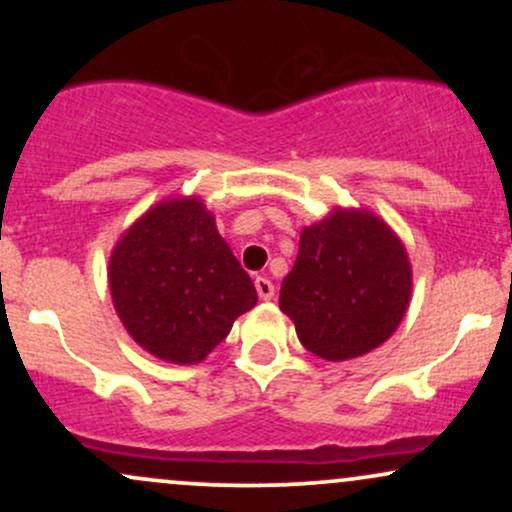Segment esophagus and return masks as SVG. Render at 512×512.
Instances as JSON below:
<instances>
[{
	"label": "esophagus",
	"mask_w": 512,
	"mask_h": 512,
	"mask_svg": "<svg viewBox=\"0 0 512 512\" xmlns=\"http://www.w3.org/2000/svg\"><path fill=\"white\" fill-rule=\"evenodd\" d=\"M255 289H257V296H260L262 301H272L274 298V284L267 279V276H257Z\"/></svg>",
	"instance_id": "obj_1"
}]
</instances>
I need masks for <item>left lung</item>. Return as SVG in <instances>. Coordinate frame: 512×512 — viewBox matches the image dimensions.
<instances>
[{"mask_svg": "<svg viewBox=\"0 0 512 512\" xmlns=\"http://www.w3.org/2000/svg\"><path fill=\"white\" fill-rule=\"evenodd\" d=\"M409 298L411 264L397 233L366 209H334L303 228L279 308L305 349L346 361L390 339Z\"/></svg>", "mask_w": 512, "mask_h": 512, "instance_id": "left-lung-1", "label": "left lung"}]
</instances>
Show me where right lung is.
Masks as SVG:
<instances>
[{"instance_id":"right-lung-1","label":"right lung","mask_w":512,"mask_h":512,"mask_svg":"<svg viewBox=\"0 0 512 512\" xmlns=\"http://www.w3.org/2000/svg\"><path fill=\"white\" fill-rule=\"evenodd\" d=\"M122 325L170 363H199L257 303L214 216L197 197L163 199L117 240L108 267Z\"/></svg>"}]
</instances>
